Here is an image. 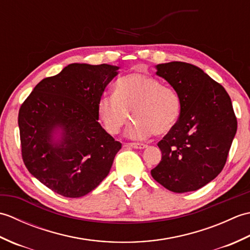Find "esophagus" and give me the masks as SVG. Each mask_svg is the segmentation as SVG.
Masks as SVG:
<instances>
[{"instance_id": "obj_1", "label": "esophagus", "mask_w": 250, "mask_h": 250, "mask_svg": "<svg viewBox=\"0 0 250 250\" xmlns=\"http://www.w3.org/2000/svg\"><path fill=\"white\" fill-rule=\"evenodd\" d=\"M125 146L134 148V149H144V148L147 147L146 144H141V143H128V144H125Z\"/></svg>"}]
</instances>
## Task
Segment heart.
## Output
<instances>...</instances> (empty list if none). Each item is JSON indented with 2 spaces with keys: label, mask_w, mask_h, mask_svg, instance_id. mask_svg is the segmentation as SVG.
<instances>
[{
  "label": "heart",
  "mask_w": 250,
  "mask_h": 250,
  "mask_svg": "<svg viewBox=\"0 0 250 250\" xmlns=\"http://www.w3.org/2000/svg\"><path fill=\"white\" fill-rule=\"evenodd\" d=\"M182 100L171 87L162 86L159 79L143 73L121 77L116 83L113 97L101 98L97 106L98 119L108 134L116 135L135 121L128 134L132 139H147L152 133L164 135L177 124Z\"/></svg>",
  "instance_id": "heart-1"
}]
</instances>
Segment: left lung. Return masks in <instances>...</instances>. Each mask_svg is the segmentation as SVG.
<instances>
[{
    "label": "left lung",
    "mask_w": 250,
    "mask_h": 250,
    "mask_svg": "<svg viewBox=\"0 0 250 250\" xmlns=\"http://www.w3.org/2000/svg\"><path fill=\"white\" fill-rule=\"evenodd\" d=\"M182 100L174 129L158 143L162 159L153 179L176 193L195 191L224 168L237 121L229 94L200 67L186 62L156 65Z\"/></svg>",
    "instance_id": "left-lung-1"
}]
</instances>
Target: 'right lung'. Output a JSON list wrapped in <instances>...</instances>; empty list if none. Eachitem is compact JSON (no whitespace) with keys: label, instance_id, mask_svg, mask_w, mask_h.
Returning a JSON list of instances; mask_svg holds the SVG:
<instances>
[{"label":"right lung","instance_id":"1","mask_svg":"<svg viewBox=\"0 0 250 250\" xmlns=\"http://www.w3.org/2000/svg\"><path fill=\"white\" fill-rule=\"evenodd\" d=\"M118 70L73 63L37 83L21 105L23 162L54 192L81 198L108 175L121 144L99 124L97 106Z\"/></svg>","mask_w":250,"mask_h":250}]
</instances>
